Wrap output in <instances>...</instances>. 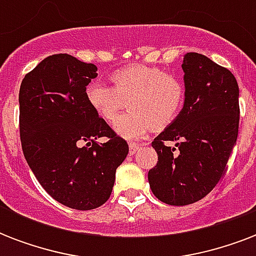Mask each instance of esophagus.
I'll use <instances>...</instances> for the list:
<instances>
[{
    "label": "esophagus",
    "instance_id": "obj_1",
    "mask_svg": "<svg viewBox=\"0 0 256 256\" xmlns=\"http://www.w3.org/2000/svg\"><path fill=\"white\" fill-rule=\"evenodd\" d=\"M142 148V144H136V142H132V144H128V150H130V154H136L140 148Z\"/></svg>",
    "mask_w": 256,
    "mask_h": 256
}]
</instances>
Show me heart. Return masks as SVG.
I'll use <instances>...</instances> for the list:
<instances>
[{
    "mask_svg": "<svg viewBox=\"0 0 256 256\" xmlns=\"http://www.w3.org/2000/svg\"><path fill=\"white\" fill-rule=\"evenodd\" d=\"M112 86L88 84V106L104 122H116L128 100L130 112L116 121L114 130L126 140H136L152 128H162L178 116L184 104L183 82L160 68L132 65L114 72Z\"/></svg>",
    "mask_w": 256,
    "mask_h": 256,
    "instance_id": "heart-1",
    "label": "heart"
}]
</instances>
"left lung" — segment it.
<instances>
[{"mask_svg":"<svg viewBox=\"0 0 256 256\" xmlns=\"http://www.w3.org/2000/svg\"><path fill=\"white\" fill-rule=\"evenodd\" d=\"M182 69L184 104L152 140L158 164L148 171L152 194L171 206L198 202L216 186L239 128V88L230 70L198 53L184 54Z\"/></svg>","mask_w":256,"mask_h":256,"instance_id":"left-lung-1","label":"left lung"}]
</instances>
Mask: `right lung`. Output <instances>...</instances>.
<instances>
[{
    "label": "right lung",
    "instance_id": "right-lung-1",
    "mask_svg": "<svg viewBox=\"0 0 256 256\" xmlns=\"http://www.w3.org/2000/svg\"><path fill=\"white\" fill-rule=\"evenodd\" d=\"M96 76L92 64L53 54L20 88L26 162L52 198L76 210H92L110 198L116 168L128 152L126 140L86 100V86ZM102 136L108 138L104 144L95 142Z\"/></svg>",
    "mask_w": 256,
    "mask_h": 256
}]
</instances>
